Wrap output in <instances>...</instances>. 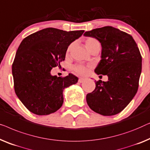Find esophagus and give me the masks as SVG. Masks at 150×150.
Wrapping results in <instances>:
<instances>
[{"mask_svg":"<svg viewBox=\"0 0 150 150\" xmlns=\"http://www.w3.org/2000/svg\"><path fill=\"white\" fill-rule=\"evenodd\" d=\"M84 80H85V79L84 78H82V77H80L79 78V79H78V82H79V83H82Z\"/></svg>","mask_w":150,"mask_h":150,"instance_id":"34e87169","label":"esophagus"}]
</instances>
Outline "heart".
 Returning a JSON list of instances; mask_svg holds the SVG:
<instances>
[{
    "instance_id": "obj_1",
    "label": "heart",
    "mask_w": 150,
    "mask_h": 150,
    "mask_svg": "<svg viewBox=\"0 0 150 150\" xmlns=\"http://www.w3.org/2000/svg\"><path fill=\"white\" fill-rule=\"evenodd\" d=\"M85 45H86V48H87V49L90 51V50L91 49L93 46L96 45H100V43H99L98 40L94 39V38L90 37V38H88V39L86 40ZM72 46H73V44H70V45L68 46V47H67V54H69L71 48H72ZM89 67L90 66H85V65H83V64H75L72 67V71L75 73H76V74L83 75L87 73L88 69Z\"/></svg>"
}]
</instances>
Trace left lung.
Instances as JSON below:
<instances>
[{
    "instance_id": "obj_1",
    "label": "left lung",
    "mask_w": 150,
    "mask_h": 150,
    "mask_svg": "<svg viewBox=\"0 0 150 150\" xmlns=\"http://www.w3.org/2000/svg\"><path fill=\"white\" fill-rule=\"evenodd\" d=\"M83 35L100 41L101 60L94 71L108 76V81H97L94 91L86 95L88 106L103 115L117 114L138 90L142 67L138 46L131 35L112 26L93 29Z\"/></svg>"
}]
</instances>
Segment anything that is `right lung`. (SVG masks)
Listing matches in <instances>:
<instances>
[{
	"mask_svg": "<svg viewBox=\"0 0 150 150\" xmlns=\"http://www.w3.org/2000/svg\"><path fill=\"white\" fill-rule=\"evenodd\" d=\"M84 30L43 29L24 38L12 64L14 90L23 105L39 115L56 112L63 104L62 92L78 78L51 75V70L64 61L68 46Z\"/></svg>",
	"mask_w": 150,
	"mask_h": 150,
	"instance_id": "1",
	"label": "right lung"
}]
</instances>
